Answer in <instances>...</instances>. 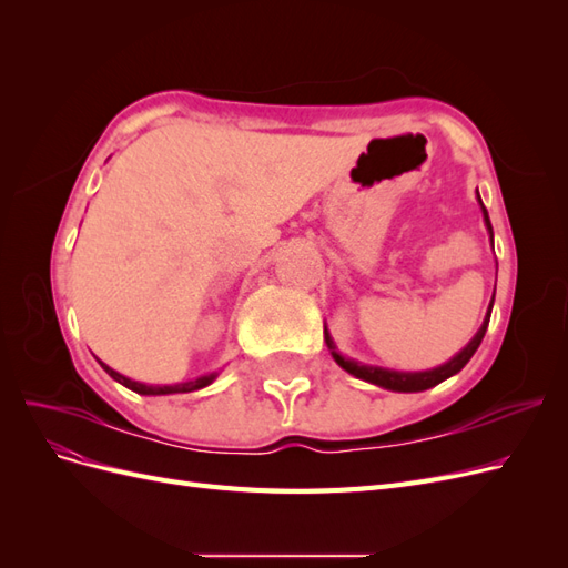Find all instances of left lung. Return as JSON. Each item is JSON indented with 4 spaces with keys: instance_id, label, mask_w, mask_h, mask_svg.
Segmentation results:
<instances>
[{
    "instance_id": "1",
    "label": "left lung",
    "mask_w": 568,
    "mask_h": 568,
    "mask_svg": "<svg viewBox=\"0 0 568 568\" xmlns=\"http://www.w3.org/2000/svg\"><path fill=\"white\" fill-rule=\"evenodd\" d=\"M476 194H478V192H476ZM478 203H480V211H484V222H486L488 234H490V242H493V225H490L488 211H486L484 201H480V196H478ZM493 301H495V294H493ZM490 311H493V303H490V307H488V315H486L484 324H480V329H478V332H476V336L467 343V348H462V351H459L453 359H448V363H445V365H440V367H436V369H426V372H393V369H382V367L359 365V363H355V359L343 357V355L336 351V346H334V341H332L329 332H326V326H324V341H326V346H329L332 357L336 359V365L346 369L348 374L357 376V379L369 382V384H374V386L388 388V390L415 393V390H426V388H432V386H436V384L445 382V379H448V376L457 374L464 365L469 363L471 355H474V353H476V348L480 346V341H484V336H486L488 322H490Z\"/></svg>"
}]
</instances>
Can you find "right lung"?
<instances>
[{"label": "right lung", "mask_w": 568, "mask_h": 568, "mask_svg": "<svg viewBox=\"0 0 568 568\" xmlns=\"http://www.w3.org/2000/svg\"><path fill=\"white\" fill-rule=\"evenodd\" d=\"M101 367H104V369H106V374H109V376H113V379H115L118 384H123V386H128L130 390H134V393H142V395L192 393V390H199V388H205L209 384H213V382H215V376H217V372H213V374L199 376V379H194V382H184V384H173V386H146V384H142V382H132V379H128V376H123L120 372L111 369V367H109V365H104V363H101Z\"/></svg>", "instance_id": "1"}]
</instances>
